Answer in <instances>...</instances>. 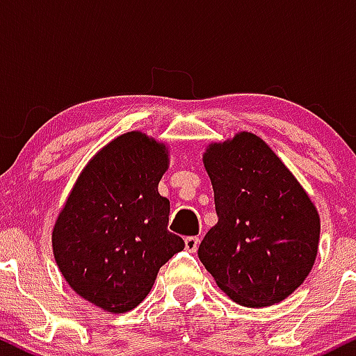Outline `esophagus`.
Masks as SVG:
<instances>
[{"mask_svg":"<svg viewBox=\"0 0 356 356\" xmlns=\"http://www.w3.org/2000/svg\"><path fill=\"white\" fill-rule=\"evenodd\" d=\"M184 243H186V249H187V251H189V252H195V251H197L199 243H201V239L195 238V236H189V238L184 239Z\"/></svg>","mask_w":356,"mask_h":356,"instance_id":"obj_1","label":"esophagus"}]
</instances>
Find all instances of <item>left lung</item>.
<instances>
[{
  "mask_svg": "<svg viewBox=\"0 0 356 356\" xmlns=\"http://www.w3.org/2000/svg\"><path fill=\"white\" fill-rule=\"evenodd\" d=\"M218 224L199 259L231 300L248 308L280 303L312 271L320 218L308 194L269 147L241 132L204 154Z\"/></svg>",
  "mask_w": 356,
  "mask_h": 356,
  "instance_id": "left-lung-1",
  "label": "left lung"
}]
</instances>
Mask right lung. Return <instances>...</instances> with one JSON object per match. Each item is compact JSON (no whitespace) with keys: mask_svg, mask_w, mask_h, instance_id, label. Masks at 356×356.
Masks as SVG:
<instances>
[{"mask_svg":"<svg viewBox=\"0 0 356 356\" xmlns=\"http://www.w3.org/2000/svg\"><path fill=\"white\" fill-rule=\"evenodd\" d=\"M164 144L129 132L88 162L53 227V254L81 298L125 313L149 295L159 269L182 251L167 231L170 204L159 194Z\"/></svg>","mask_w":356,"mask_h":356,"instance_id":"obj_1","label":"right lung"}]
</instances>
